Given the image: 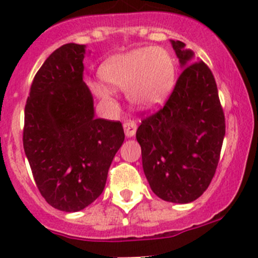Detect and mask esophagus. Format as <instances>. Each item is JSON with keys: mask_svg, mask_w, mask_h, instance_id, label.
Returning a JSON list of instances; mask_svg holds the SVG:
<instances>
[{"mask_svg": "<svg viewBox=\"0 0 258 258\" xmlns=\"http://www.w3.org/2000/svg\"><path fill=\"white\" fill-rule=\"evenodd\" d=\"M123 128H124V134H126L127 137H132L135 134H136V130H137V124L135 121H126L123 123Z\"/></svg>", "mask_w": 258, "mask_h": 258, "instance_id": "34e87169", "label": "esophagus"}]
</instances>
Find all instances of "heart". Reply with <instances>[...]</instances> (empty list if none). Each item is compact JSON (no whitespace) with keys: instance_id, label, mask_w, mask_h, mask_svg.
<instances>
[{"instance_id":"obj_1","label":"heart","mask_w":258,"mask_h":258,"mask_svg":"<svg viewBox=\"0 0 258 258\" xmlns=\"http://www.w3.org/2000/svg\"><path fill=\"white\" fill-rule=\"evenodd\" d=\"M106 84L92 83L94 94L103 101L112 89L126 91L127 99L139 109H154L166 99L174 84V64L164 49H137L106 60L99 69Z\"/></svg>"}]
</instances>
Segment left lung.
Masks as SVG:
<instances>
[{"label": "left lung", "instance_id": "left-lung-1", "mask_svg": "<svg viewBox=\"0 0 258 258\" xmlns=\"http://www.w3.org/2000/svg\"><path fill=\"white\" fill-rule=\"evenodd\" d=\"M182 72L165 106L142 119L136 132L150 187L162 201L190 203L211 184L226 134L216 79L194 61L184 42L171 40Z\"/></svg>", "mask_w": 258, "mask_h": 258}]
</instances>
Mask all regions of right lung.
Returning a JSON list of instances; mask_svg holds the SVG:
<instances>
[{"label":"right lung","mask_w":258,"mask_h":258,"mask_svg":"<svg viewBox=\"0 0 258 258\" xmlns=\"http://www.w3.org/2000/svg\"><path fill=\"white\" fill-rule=\"evenodd\" d=\"M86 45L66 44L37 71L25 106L24 150L45 201L78 212L102 194L123 144L119 121L96 118L83 82Z\"/></svg>","instance_id":"right-lung-1"}]
</instances>
